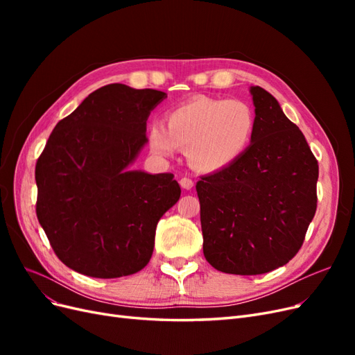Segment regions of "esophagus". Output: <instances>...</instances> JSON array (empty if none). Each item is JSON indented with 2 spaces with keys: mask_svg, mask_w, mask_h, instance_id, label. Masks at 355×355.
I'll return each mask as SVG.
<instances>
[{
  "mask_svg": "<svg viewBox=\"0 0 355 355\" xmlns=\"http://www.w3.org/2000/svg\"><path fill=\"white\" fill-rule=\"evenodd\" d=\"M179 184H180V187L184 188V189H192L194 188V182H192V179H189V178H182L180 180H179Z\"/></svg>",
  "mask_w": 355,
  "mask_h": 355,
  "instance_id": "1",
  "label": "esophagus"
}]
</instances>
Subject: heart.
<instances>
[{
  "mask_svg": "<svg viewBox=\"0 0 355 355\" xmlns=\"http://www.w3.org/2000/svg\"><path fill=\"white\" fill-rule=\"evenodd\" d=\"M167 127L153 123L148 128L151 151L163 158L179 148L188 149V159L200 171H218L234 164L250 146L254 114L237 99L198 96L166 114Z\"/></svg>",
  "mask_w": 355,
  "mask_h": 355,
  "instance_id": "1",
  "label": "heart"
}]
</instances>
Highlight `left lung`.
Listing matches in <instances>:
<instances>
[{"mask_svg": "<svg viewBox=\"0 0 355 355\" xmlns=\"http://www.w3.org/2000/svg\"><path fill=\"white\" fill-rule=\"evenodd\" d=\"M250 146L197 182L202 252L218 271L257 275L286 265L304 244L317 210L318 163L277 99L250 87Z\"/></svg>", "mask_w": 355, "mask_h": 355, "instance_id": "left-lung-1", "label": "left lung"}]
</instances>
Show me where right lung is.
<instances>
[{
  "label": "right lung",
  "instance_id": "add662e5",
  "mask_svg": "<svg viewBox=\"0 0 355 355\" xmlns=\"http://www.w3.org/2000/svg\"><path fill=\"white\" fill-rule=\"evenodd\" d=\"M164 92L108 84L60 120L37 159V218L56 256L94 278L130 275L154 252L161 216L180 197L171 173L130 166Z\"/></svg>",
  "mask_w": 355,
  "mask_h": 355
}]
</instances>
